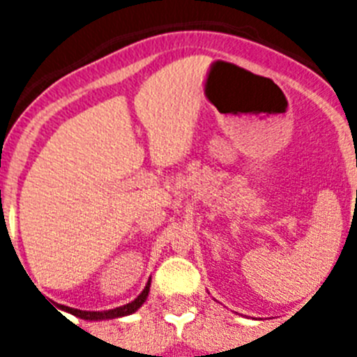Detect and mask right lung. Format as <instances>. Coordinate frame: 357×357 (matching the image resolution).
<instances>
[{"instance_id":"add662e5","label":"right lung","mask_w":357,"mask_h":357,"mask_svg":"<svg viewBox=\"0 0 357 357\" xmlns=\"http://www.w3.org/2000/svg\"><path fill=\"white\" fill-rule=\"evenodd\" d=\"M150 284H151V277L148 279L146 286H144L143 291L137 295V298H134L132 302L125 305H119L116 309H109V311H80V309H73V307H64V311L71 313L73 317L82 318V320H112V318H121V317H128V314L135 313L141 305L146 302L148 298V293H150Z\"/></svg>"}]
</instances>
